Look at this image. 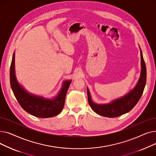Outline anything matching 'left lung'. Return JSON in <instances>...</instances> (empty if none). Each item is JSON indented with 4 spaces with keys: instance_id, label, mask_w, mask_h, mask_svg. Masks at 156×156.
<instances>
[{
    "instance_id": "8db88e82",
    "label": "left lung",
    "mask_w": 156,
    "mask_h": 156,
    "mask_svg": "<svg viewBox=\"0 0 156 156\" xmlns=\"http://www.w3.org/2000/svg\"><path fill=\"white\" fill-rule=\"evenodd\" d=\"M140 55L142 66L140 78L139 79L136 87L125 96L120 98V99L114 100L108 104H97L92 101L90 94L89 90L87 88L88 103L95 112L102 116L115 118L129 112L135 107L143 94L147 79L146 66L141 49Z\"/></svg>"
}]
</instances>
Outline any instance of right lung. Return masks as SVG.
<instances>
[{
    "label": "right lung",
    "mask_w": 156,
    "mask_h": 156,
    "mask_svg": "<svg viewBox=\"0 0 156 156\" xmlns=\"http://www.w3.org/2000/svg\"><path fill=\"white\" fill-rule=\"evenodd\" d=\"M15 53L10 68V83L12 92L21 108L31 115L38 118H51L59 114L64 108L65 98L71 80L65 81L61 92L53 99H46L28 93L20 85L15 76Z\"/></svg>",
    "instance_id": "right-lung-1"
}]
</instances>
